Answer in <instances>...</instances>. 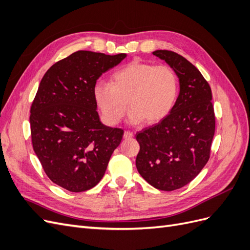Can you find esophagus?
<instances>
[{
  "mask_svg": "<svg viewBox=\"0 0 250 250\" xmlns=\"http://www.w3.org/2000/svg\"><path fill=\"white\" fill-rule=\"evenodd\" d=\"M123 137H124V139H131V138H133V133L130 131H125Z\"/></svg>",
  "mask_w": 250,
  "mask_h": 250,
  "instance_id": "1",
  "label": "esophagus"
}]
</instances>
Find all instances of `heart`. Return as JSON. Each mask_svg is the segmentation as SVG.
Returning a JSON list of instances; mask_svg holds the SVG:
<instances>
[{
  "label": "heart",
  "mask_w": 250,
  "mask_h": 250,
  "mask_svg": "<svg viewBox=\"0 0 250 250\" xmlns=\"http://www.w3.org/2000/svg\"><path fill=\"white\" fill-rule=\"evenodd\" d=\"M179 83L168 65L132 62L111 75L110 84L97 83L94 99L105 122L116 125L131 108L129 121L156 124L167 118L176 103Z\"/></svg>",
  "instance_id": "obj_1"
}]
</instances>
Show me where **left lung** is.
Listing matches in <instances>:
<instances>
[{
  "label": "left lung",
  "mask_w": 250,
  "mask_h": 250,
  "mask_svg": "<svg viewBox=\"0 0 250 250\" xmlns=\"http://www.w3.org/2000/svg\"><path fill=\"white\" fill-rule=\"evenodd\" d=\"M153 55L176 73L179 95L167 118L135 135V165L148 184L174 191L197 176L209 158L215 134L211 89L197 67L177 53L156 50Z\"/></svg>",
  "instance_id": "left-lung-1"
}]
</instances>
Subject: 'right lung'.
Masks as SVG:
<instances>
[{"instance_id":"add662e5","label":"right lung","mask_w":250,"mask_h":250,"mask_svg":"<svg viewBox=\"0 0 250 250\" xmlns=\"http://www.w3.org/2000/svg\"><path fill=\"white\" fill-rule=\"evenodd\" d=\"M127 55L75 52L43 75L31 105L33 150L53 183L70 192L102 179L124 131L101 123L94 87L101 75Z\"/></svg>"}]
</instances>
